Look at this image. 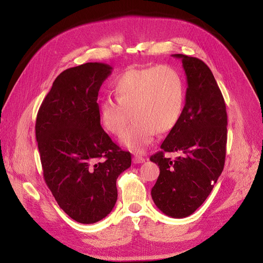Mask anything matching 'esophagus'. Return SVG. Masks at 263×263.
Listing matches in <instances>:
<instances>
[{
  "instance_id": "34e87169",
  "label": "esophagus",
  "mask_w": 263,
  "mask_h": 263,
  "mask_svg": "<svg viewBox=\"0 0 263 263\" xmlns=\"http://www.w3.org/2000/svg\"><path fill=\"white\" fill-rule=\"evenodd\" d=\"M144 162H145V158L140 155H135L133 157V163H135V164H140V163H144Z\"/></svg>"
}]
</instances>
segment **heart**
<instances>
[{
    "label": "heart",
    "instance_id": "obj_1",
    "mask_svg": "<svg viewBox=\"0 0 263 263\" xmlns=\"http://www.w3.org/2000/svg\"><path fill=\"white\" fill-rule=\"evenodd\" d=\"M116 99L107 97L99 104V115L106 131L121 136V144L143 153L158 133L171 132L180 120L185 104L184 80L170 65L133 68L119 74L113 84Z\"/></svg>",
    "mask_w": 263,
    "mask_h": 263
}]
</instances>
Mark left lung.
Wrapping results in <instances>:
<instances>
[{"mask_svg": "<svg viewBox=\"0 0 263 263\" xmlns=\"http://www.w3.org/2000/svg\"><path fill=\"white\" fill-rule=\"evenodd\" d=\"M187 80L185 104L177 126L150 157L160 175L151 196L158 208L168 216L182 218L194 213L211 193L222 174L226 157L227 113L224 97L210 68L201 60L183 54ZM180 151L175 160L165 152Z\"/></svg>", "mask_w": 263, "mask_h": 263, "instance_id": "left-lung-1", "label": "left lung"}]
</instances>
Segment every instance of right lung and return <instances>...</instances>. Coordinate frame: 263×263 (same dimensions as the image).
I'll use <instances>...</instances> for the list:
<instances>
[{
  "mask_svg": "<svg viewBox=\"0 0 263 263\" xmlns=\"http://www.w3.org/2000/svg\"><path fill=\"white\" fill-rule=\"evenodd\" d=\"M112 67L86 63L64 70L41 103L36 140L45 181L61 209L82 224L104 218L117 200L116 180L131 166L100 123L98 92Z\"/></svg>",
  "mask_w": 263,
  "mask_h": 263,
  "instance_id": "right-lung-1",
  "label": "right lung"
}]
</instances>
